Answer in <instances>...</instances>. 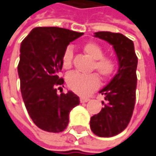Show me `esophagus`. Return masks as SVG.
<instances>
[{
	"instance_id": "34e87169",
	"label": "esophagus",
	"mask_w": 156,
	"mask_h": 156,
	"mask_svg": "<svg viewBox=\"0 0 156 156\" xmlns=\"http://www.w3.org/2000/svg\"><path fill=\"white\" fill-rule=\"evenodd\" d=\"M89 100L90 99L87 98H80V103H87Z\"/></svg>"
}]
</instances>
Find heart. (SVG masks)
<instances>
[{
  "label": "heart",
  "instance_id": "heart-1",
  "mask_svg": "<svg viewBox=\"0 0 156 156\" xmlns=\"http://www.w3.org/2000/svg\"><path fill=\"white\" fill-rule=\"evenodd\" d=\"M83 48L84 52L94 60L92 70H96L101 78H110L116 67L115 59L111 57L104 56V49L96 42H88ZM73 56V48L67 47L62 58V65L64 67H71ZM66 83L69 89L74 93L85 97L98 88L100 82L99 78L96 74L81 75L78 73H71L66 77Z\"/></svg>",
  "mask_w": 156,
  "mask_h": 156
}]
</instances>
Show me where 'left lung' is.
Wrapping results in <instances>:
<instances>
[{
	"instance_id": "left-lung-1",
	"label": "left lung",
	"mask_w": 156,
	"mask_h": 156,
	"mask_svg": "<svg viewBox=\"0 0 156 156\" xmlns=\"http://www.w3.org/2000/svg\"><path fill=\"white\" fill-rule=\"evenodd\" d=\"M95 37L113 46L118 71L99 93L105 95L104 108L90 117L92 132L100 137H111L123 131L131 119L136 102L137 57L133 41L122 34L98 32Z\"/></svg>"
}]
</instances>
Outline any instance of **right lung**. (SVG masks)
Listing matches in <instances>:
<instances>
[{"mask_svg":"<svg viewBox=\"0 0 156 156\" xmlns=\"http://www.w3.org/2000/svg\"><path fill=\"white\" fill-rule=\"evenodd\" d=\"M83 34L56 27H35L20 44L18 74L22 98L31 119L45 131L65 130L70 111L80 103L71 90L58 94L57 86L64 83L58 76L64 52Z\"/></svg>","mask_w":156,"mask_h":156,"instance_id":"obj_1","label":"right lung"}]
</instances>
